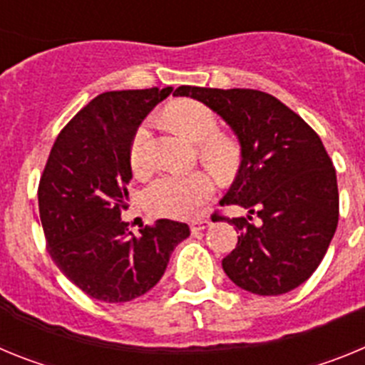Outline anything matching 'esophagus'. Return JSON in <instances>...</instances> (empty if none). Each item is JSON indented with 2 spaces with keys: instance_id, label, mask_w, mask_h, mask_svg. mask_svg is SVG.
Listing matches in <instances>:
<instances>
[{
  "instance_id": "1",
  "label": "esophagus",
  "mask_w": 365,
  "mask_h": 365,
  "mask_svg": "<svg viewBox=\"0 0 365 365\" xmlns=\"http://www.w3.org/2000/svg\"><path fill=\"white\" fill-rule=\"evenodd\" d=\"M208 227H210V219H193V221H190V228H192L193 234Z\"/></svg>"
}]
</instances>
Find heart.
<instances>
[{
	"mask_svg": "<svg viewBox=\"0 0 365 365\" xmlns=\"http://www.w3.org/2000/svg\"><path fill=\"white\" fill-rule=\"evenodd\" d=\"M166 120L192 143L206 166L217 175L227 177L240 164L241 150L234 138L219 133L217 115L199 100H177L166 108ZM148 138L150 124L143 122L135 130L130 144V164L135 173L148 170ZM215 192L214 179L206 172L166 173L151 180L144 190V205L159 217H192Z\"/></svg>",
	"mask_w": 365,
	"mask_h": 365,
	"instance_id": "heart-1",
	"label": "heart"
}]
</instances>
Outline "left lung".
Here are the masks:
<instances>
[{
    "instance_id": "1",
    "label": "left lung",
    "mask_w": 365,
    "mask_h": 365,
    "mask_svg": "<svg viewBox=\"0 0 365 365\" xmlns=\"http://www.w3.org/2000/svg\"><path fill=\"white\" fill-rule=\"evenodd\" d=\"M221 115L237 135L241 166L221 206L237 205L252 215L225 217L237 245L222 270L245 291L278 296L311 278L338 225L336 170L322 138L276 96L256 89L177 87Z\"/></svg>"
}]
</instances>
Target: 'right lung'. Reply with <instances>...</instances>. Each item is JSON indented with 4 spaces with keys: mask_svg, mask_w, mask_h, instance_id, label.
Instances as JSON below:
<instances>
[{
    "mask_svg": "<svg viewBox=\"0 0 365 365\" xmlns=\"http://www.w3.org/2000/svg\"><path fill=\"white\" fill-rule=\"evenodd\" d=\"M173 87L108 91L58 133L38 186L45 241L56 265L91 298L131 302L163 278L186 222L160 219L135 237L120 219L131 180L130 144Z\"/></svg>",
    "mask_w": 365,
    "mask_h": 365,
    "instance_id": "1",
    "label": "right lung"
}]
</instances>
